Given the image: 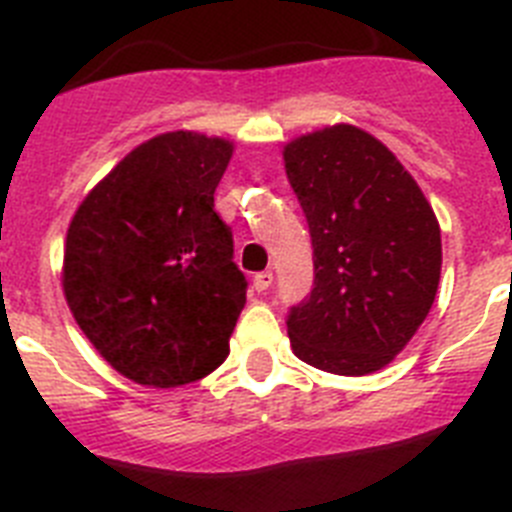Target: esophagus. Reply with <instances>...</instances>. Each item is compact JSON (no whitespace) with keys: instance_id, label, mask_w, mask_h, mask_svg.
<instances>
[{"instance_id":"1","label":"esophagus","mask_w":512,"mask_h":512,"mask_svg":"<svg viewBox=\"0 0 512 512\" xmlns=\"http://www.w3.org/2000/svg\"><path fill=\"white\" fill-rule=\"evenodd\" d=\"M271 284H274V274H271V271H259V274L253 277V289H256V292H266Z\"/></svg>"}]
</instances>
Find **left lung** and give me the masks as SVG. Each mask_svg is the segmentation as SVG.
Here are the masks:
<instances>
[{
  "mask_svg": "<svg viewBox=\"0 0 512 512\" xmlns=\"http://www.w3.org/2000/svg\"><path fill=\"white\" fill-rule=\"evenodd\" d=\"M284 169L312 238L315 282L289 307L305 364L364 377L408 346L436 300L441 228L390 148L354 125L284 146Z\"/></svg>",
  "mask_w": 512,
  "mask_h": 512,
  "instance_id": "8db88e82",
  "label": "left lung"
}]
</instances>
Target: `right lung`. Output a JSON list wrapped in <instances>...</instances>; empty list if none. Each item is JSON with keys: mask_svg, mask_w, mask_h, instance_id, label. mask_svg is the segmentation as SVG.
<instances>
[{"mask_svg": "<svg viewBox=\"0 0 512 512\" xmlns=\"http://www.w3.org/2000/svg\"><path fill=\"white\" fill-rule=\"evenodd\" d=\"M230 156L223 138L156 135L122 158L71 220L63 295L122 377L179 387L230 354L248 287L212 197Z\"/></svg>", "mask_w": 512, "mask_h": 512, "instance_id": "add662e5", "label": "right lung"}]
</instances>
